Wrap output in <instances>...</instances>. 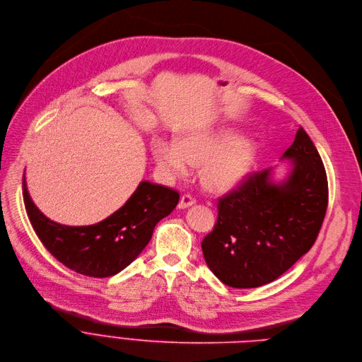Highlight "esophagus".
<instances>
[{
	"mask_svg": "<svg viewBox=\"0 0 362 362\" xmlns=\"http://www.w3.org/2000/svg\"><path fill=\"white\" fill-rule=\"evenodd\" d=\"M194 204H196V201L192 198V196L189 193H185L182 198H180L177 206H179V209H185V208H189V206H192Z\"/></svg>",
	"mask_w": 362,
	"mask_h": 362,
	"instance_id": "34e87169",
	"label": "esophagus"
}]
</instances>
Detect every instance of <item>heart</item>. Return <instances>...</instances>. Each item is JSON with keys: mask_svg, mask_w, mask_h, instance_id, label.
<instances>
[{"mask_svg": "<svg viewBox=\"0 0 362 362\" xmlns=\"http://www.w3.org/2000/svg\"><path fill=\"white\" fill-rule=\"evenodd\" d=\"M255 153L252 140L234 137L229 129L193 131L177 139L176 144L154 140L151 154L158 175L176 180L199 168V180L211 192L235 187L247 175Z\"/></svg>", "mask_w": 362, "mask_h": 362, "instance_id": "obj_1", "label": "heart"}]
</instances>
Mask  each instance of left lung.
Masks as SVG:
<instances>
[{
	"instance_id": "8db88e82",
	"label": "left lung",
	"mask_w": 362,
	"mask_h": 362,
	"mask_svg": "<svg viewBox=\"0 0 362 362\" xmlns=\"http://www.w3.org/2000/svg\"><path fill=\"white\" fill-rule=\"evenodd\" d=\"M281 158L288 175H250L218 202L214 231L202 241L211 272L226 286L252 288L274 281L315 244L327 208L322 158L300 127Z\"/></svg>"
}]
</instances>
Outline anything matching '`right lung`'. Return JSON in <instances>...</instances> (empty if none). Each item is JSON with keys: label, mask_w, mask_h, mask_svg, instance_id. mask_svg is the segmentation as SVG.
Listing matches in <instances>:
<instances>
[{"label": "right lung", "mask_w": 362, "mask_h": 362, "mask_svg": "<svg viewBox=\"0 0 362 362\" xmlns=\"http://www.w3.org/2000/svg\"><path fill=\"white\" fill-rule=\"evenodd\" d=\"M23 198L33 229L56 259L79 274L104 279L119 273L139 257L157 222L176 208L179 193L144 180L124 206L88 226L62 225L45 216L30 198L25 176Z\"/></svg>", "instance_id": "right-lung-1"}]
</instances>
